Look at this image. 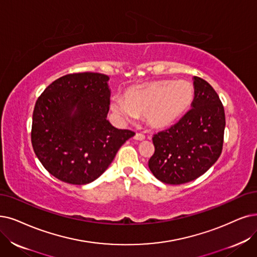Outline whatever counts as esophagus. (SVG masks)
Listing matches in <instances>:
<instances>
[{
  "label": "esophagus",
  "instance_id": "1",
  "mask_svg": "<svg viewBox=\"0 0 257 257\" xmlns=\"http://www.w3.org/2000/svg\"><path fill=\"white\" fill-rule=\"evenodd\" d=\"M134 139H136V140H139V141H141V140H145L146 139V136L142 134V133H136L135 134V136H134Z\"/></svg>",
  "mask_w": 257,
  "mask_h": 257
}]
</instances>
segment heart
I'll return each mask as SVG.
<instances>
[{
  "instance_id": "obj_1",
  "label": "heart",
  "mask_w": 257,
  "mask_h": 257,
  "mask_svg": "<svg viewBox=\"0 0 257 257\" xmlns=\"http://www.w3.org/2000/svg\"><path fill=\"white\" fill-rule=\"evenodd\" d=\"M194 98V87L188 81H152L130 87L124 98L111 99V109L123 120L145 116L154 128H166L178 121Z\"/></svg>"
}]
</instances>
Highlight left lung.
<instances>
[{
  "label": "left lung",
  "instance_id": "left-lung-1",
  "mask_svg": "<svg viewBox=\"0 0 257 257\" xmlns=\"http://www.w3.org/2000/svg\"><path fill=\"white\" fill-rule=\"evenodd\" d=\"M192 108L175 124L153 136L155 152L149 168L158 180L182 184L198 178L219 158L225 126L224 108L206 80L194 77Z\"/></svg>",
  "mask_w": 257,
  "mask_h": 257
}]
</instances>
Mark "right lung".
<instances>
[{"label":"right lung","mask_w":257,"mask_h":257,"mask_svg":"<svg viewBox=\"0 0 257 257\" xmlns=\"http://www.w3.org/2000/svg\"><path fill=\"white\" fill-rule=\"evenodd\" d=\"M107 80L89 71L68 74L49 84L36 102L32 145L42 166L61 181L77 186L94 181L135 135L106 120Z\"/></svg>","instance_id":"add662e5"}]
</instances>
